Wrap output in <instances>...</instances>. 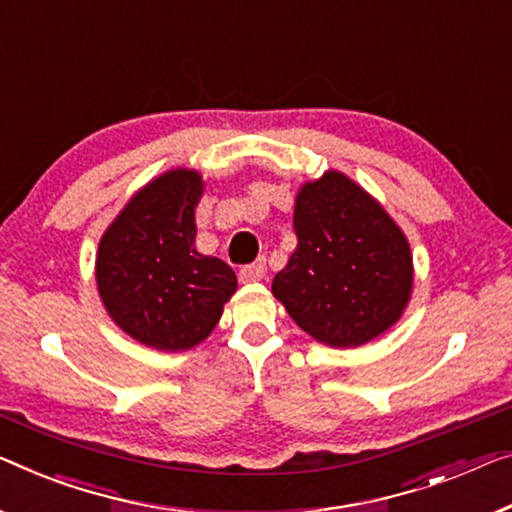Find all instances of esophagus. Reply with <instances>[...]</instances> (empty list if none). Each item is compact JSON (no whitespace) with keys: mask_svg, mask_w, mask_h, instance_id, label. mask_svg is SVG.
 <instances>
[{"mask_svg":"<svg viewBox=\"0 0 512 512\" xmlns=\"http://www.w3.org/2000/svg\"><path fill=\"white\" fill-rule=\"evenodd\" d=\"M264 273H266V262L264 259H259V262H255V264L243 266V269L239 271V278H241V282H257L264 278Z\"/></svg>","mask_w":512,"mask_h":512,"instance_id":"34e87169","label":"esophagus"}]
</instances>
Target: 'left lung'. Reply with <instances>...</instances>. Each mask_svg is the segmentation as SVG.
Masks as SVG:
<instances>
[{"label":"left lung","mask_w":512,"mask_h":512,"mask_svg":"<svg viewBox=\"0 0 512 512\" xmlns=\"http://www.w3.org/2000/svg\"><path fill=\"white\" fill-rule=\"evenodd\" d=\"M296 250L273 296L331 347L375 340L402 317L414 264L407 236L375 197L342 172L303 183L294 204Z\"/></svg>","instance_id":"obj_1"}]
</instances>
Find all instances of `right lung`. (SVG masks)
Returning <instances> with one entry per match:
<instances>
[{
	"instance_id": "1",
	"label": "right lung",
	"mask_w": 512,
	"mask_h": 512,
	"mask_svg": "<svg viewBox=\"0 0 512 512\" xmlns=\"http://www.w3.org/2000/svg\"><path fill=\"white\" fill-rule=\"evenodd\" d=\"M202 190L195 170L160 174L137 190L98 243L105 310L121 331L158 352L200 345L236 292L232 266L195 248Z\"/></svg>"
}]
</instances>
